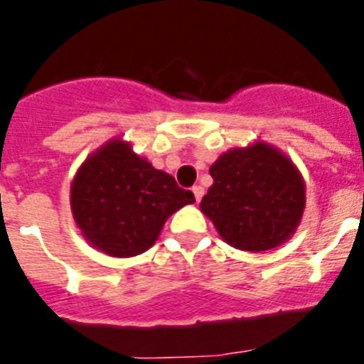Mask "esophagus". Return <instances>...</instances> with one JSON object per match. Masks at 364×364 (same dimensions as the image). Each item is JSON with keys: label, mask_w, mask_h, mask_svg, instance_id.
Here are the masks:
<instances>
[{"label": "esophagus", "mask_w": 364, "mask_h": 364, "mask_svg": "<svg viewBox=\"0 0 364 364\" xmlns=\"http://www.w3.org/2000/svg\"><path fill=\"white\" fill-rule=\"evenodd\" d=\"M193 195H195L197 202H200L202 197H204V188L202 186H193Z\"/></svg>", "instance_id": "esophagus-1"}]
</instances>
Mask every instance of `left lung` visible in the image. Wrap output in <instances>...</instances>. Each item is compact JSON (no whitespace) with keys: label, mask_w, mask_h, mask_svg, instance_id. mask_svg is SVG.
Instances as JSON below:
<instances>
[{"label":"left lung","mask_w":364,"mask_h":364,"mask_svg":"<svg viewBox=\"0 0 364 364\" xmlns=\"http://www.w3.org/2000/svg\"><path fill=\"white\" fill-rule=\"evenodd\" d=\"M200 210L237 250L266 252L290 239L304 211V182L281 151L262 142L231 149L211 166Z\"/></svg>","instance_id":"obj_1"}]
</instances>
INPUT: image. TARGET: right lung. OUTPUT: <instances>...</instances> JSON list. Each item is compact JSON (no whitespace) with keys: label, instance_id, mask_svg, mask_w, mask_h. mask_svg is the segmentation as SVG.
Segmentation results:
<instances>
[{"label":"right lung","instance_id":"1","mask_svg":"<svg viewBox=\"0 0 364 364\" xmlns=\"http://www.w3.org/2000/svg\"><path fill=\"white\" fill-rule=\"evenodd\" d=\"M193 202L191 191L122 140H111L87 159L70 188V208L83 237L111 257L149 250L167 217Z\"/></svg>","mask_w":364,"mask_h":364}]
</instances>
